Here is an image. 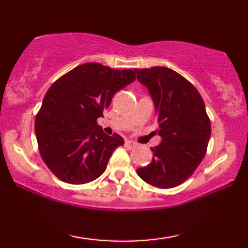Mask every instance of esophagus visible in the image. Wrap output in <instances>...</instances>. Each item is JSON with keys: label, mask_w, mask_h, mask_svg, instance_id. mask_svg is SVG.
Returning a JSON list of instances; mask_svg holds the SVG:
<instances>
[{"label": "esophagus", "mask_w": 248, "mask_h": 248, "mask_svg": "<svg viewBox=\"0 0 248 248\" xmlns=\"http://www.w3.org/2000/svg\"><path fill=\"white\" fill-rule=\"evenodd\" d=\"M125 147L128 148V149H133V148L137 147V143H135V142H133V141H131V140H125Z\"/></svg>", "instance_id": "1"}]
</instances>
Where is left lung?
Masks as SVG:
<instances>
[{
  "label": "left lung",
  "mask_w": 248,
  "mask_h": 248,
  "mask_svg": "<svg viewBox=\"0 0 248 248\" xmlns=\"http://www.w3.org/2000/svg\"><path fill=\"white\" fill-rule=\"evenodd\" d=\"M155 104L161 142L151 148V164L137 169L148 184L160 188L181 185L204 158L211 124L201 94L193 84L164 66L135 69Z\"/></svg>",
  "instance_id": "8db88e82"
}]
</instances>
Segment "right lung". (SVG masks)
Segmentation results:
<instances>
[{"label": "right lung", "instance_id": "right-lung-1", "mask_svg": "<svg viewBox=\"0 0 248 248\" xmlns=\"http://www.w3.org/2000/svg\"><path fill=\"white\" fill-rule=\"evenodd\" d=\"M137 79L133 70L86 63L56 80L36 115L35 132L43 160L61 181L80 185L103 175L121 135L97 125L118 90Z\"/></svg>", "mask_w": 248, "mask_h": 248}]
</instances>
